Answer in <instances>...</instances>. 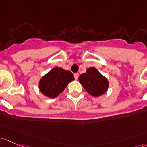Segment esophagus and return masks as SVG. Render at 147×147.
<instances>
[{"label": "esophagus", "mask_w": 147, "mask_h": 147, "mask_svg": "<svg viewBox=\"0 0 147 147\" xmlns=\"http://www.w3.org/2000/svg\"><path fill=\"white\" fill-rule=\"evenodd\" d=\"M74 77H75V80H78V77H79V74L78 73H75V74H74Z\"/></svg>", "instance_id": "esophagus-1"}]
</instances>
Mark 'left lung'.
<instances>
[{
    "label": "left lung",
    "mask_w": 147,
    "mask_h": 147,
    "mask_svg": "<svg viewBox=\"0 0 147 147\" xmlns=\"http://www.w3.org/2000/svg\"><path fill=\"white\" fill-rule=\"evenodd\" d=\"M79 82L86 92L94 97L104 94L108 91L109 86L107 78L94 67H89L86 69L85 73L80 75Z\"/></svg>",
    "instance_id": "1"
}]
</instances>
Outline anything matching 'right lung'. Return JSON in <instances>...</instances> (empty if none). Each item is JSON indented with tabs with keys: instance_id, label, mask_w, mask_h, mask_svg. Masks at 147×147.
<instances>
[{
	"instance_id": "obj_1",
	"label": "right lung",
	"mask_w": 147,
	"mask_h": 147,
	"mask_svg": "<svg viewBox=\"0 0 147 147\" xmlns=\"http://www.w3.org/2000/svg\"><path fill=\"white\" fill-rule=\"evenodd\" d=\"M74 80V75L70 71L55 67L40 79L38 88L43 95L54 98L61 94Z\"/></svg>"
}]
</instances>
